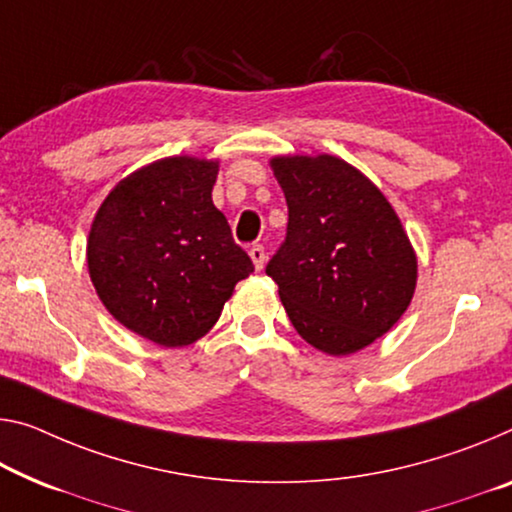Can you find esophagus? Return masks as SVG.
<instances>
[{
  "label": "esophagus",
  "mask_w": 512,
  "mask_h": 512,
  "mask_svg": "<svg viewBox=\"0 0 512 512\" xmlns=\"http://www.w3.org/2000/svg\"><path fill=\"white\" fill-rule=\"evenodd\" d=\"M249 256H251V261H254L256 270H263V265H265V247L263 245H254V247L249 249Z\"/></svg>",
  "instance_id": "obj_1"
}]
</instances>
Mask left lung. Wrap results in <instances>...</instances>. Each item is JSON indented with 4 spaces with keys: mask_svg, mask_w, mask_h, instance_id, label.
<instances>
[{
    "mask_svg": "<svg viewBox=\"0 0 512 512\" xmlns=\"http://www.w3.org/2000/svg\"><path fill=\"white\" fill-rule=\"evenodd\" d=\"M288 229L265 272L290 322L327 355L387 334L412 302L416 256L384 194L334 155L274 157Z\"/></svg>",
    "mask_w": 512,
    "mask_h": 512,
    "instance_id": "8db88e82",
    "label": "left lung"
}]
</instances>
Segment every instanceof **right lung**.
<instances>
[{
    "label": "right lung",
    "instance_id": "add662e5",
    "mask_svg": "<svg viewBox=\"0 0 512 512\" xmlns=\"http://www.w3.org/2000/svg\"><path fill=\"white\" fill-rule=\"evenodd\" d=\"M219 164L164 157L123 178L86 242L100 302L130 332L180 348L210 332L235 283L254 272L212 203Z\"/></svg>",
    "mask_w": 512,
    "mask_h": 512
}]
</instances>
